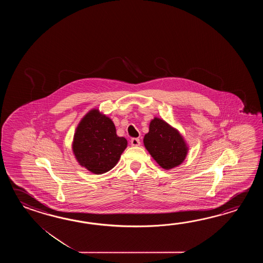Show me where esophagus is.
I'll use <instances>...</instances> for the list:
<instances>
[{"label": "esophagus", "mask_w": 263, "mask_h": 263, "mask_svg": "<svg viewBox=\"0 0 263 263\" xmlns=\"http://www.w3.org/2000/svg\"><path fill=\"white\" fill-rule=\"evenodd\" d=\"M130 144L133 146H138L141 144V142H140V139H138V138H133L130 140Z\"/></svg>", "instance_id": "1"}]
</instances>
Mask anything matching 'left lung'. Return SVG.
<instances>
[{"label": "left lung", "mask_w": 263, "mask_h": 263, "mask_svg": "<svg viewBox=\"0 0 263 263\" xmlns=\"http://www.w3.org/2000/svg\"><path fill=\"white\" fill-rule=\"evenodd\" d=\"M144 145L157 163L166 170L182 163L188 152V146L179 130L158 118L151 120Z\"/></svg>", "instance_id": "8db88e82"}]
</instances>
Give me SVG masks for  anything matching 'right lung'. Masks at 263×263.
I'll use <instances>...</instances> for the list:
<instances>
[{"label":"right lung","instance_id":"1","mask_svg":"<svg viewBox=\"0 0 263 263\" xmlns=\"http://www.w3.org/2000/svg\"><path fill=\"white\" fill-rule=\"evenodd\" d=\"M127 145V140L117 135L112 119L93 109L79 123L72 151L80 165L101 175L116 166Z\"/></svg>","mask_w":263,"mask_h":263}]
</instances>
